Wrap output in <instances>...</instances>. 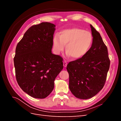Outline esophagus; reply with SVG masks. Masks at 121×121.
I'll list each match as a JSON object with an SVG mask.
<instances>
[{
  "label": "esophagus",
  "mask_w": 121,
  "mask_h": 121,
  "mask_svg": "<svg viewBox=\"0 0 121 121\" xmlns=\"http://www.w3.org/2000/svg\"><path fill=\"white\" fill-rule=\"evenodd\" d=\"M67 65V63L65 61H64V67H66Z\"/></svg>",
  "instance_id": "1"
}]
</instances>
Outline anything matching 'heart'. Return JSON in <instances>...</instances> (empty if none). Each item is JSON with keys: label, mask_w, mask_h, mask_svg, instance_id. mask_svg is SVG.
I'll list each match as a JSON object with an SVG mask.
<instances>
[{"label": "heart", "mask_w": 121, "mask_h": 121, "mask_svg": "<svg viewBox=\"0 0 121 121\" xmlns=\"http://www.w3.org/2000/svg\"><path fill=\"white\" fill-rule=\"evenodd\" d=\"M93 41L92 34L79 28L65 29L60 35H54L53 46L55 52L59 54L65 47V51L73 59H79L85 56Z\"/></svg>", "instance_id": "1"}]
</instances>
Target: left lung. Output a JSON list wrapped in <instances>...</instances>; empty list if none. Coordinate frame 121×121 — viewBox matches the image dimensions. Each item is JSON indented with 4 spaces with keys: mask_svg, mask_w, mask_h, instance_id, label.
<instances>
[{
    "mask_svg": "<svg viewBox=\"0 0 121 121\" xmlns=\"http://www.w3.org/2000/svg\"><path fill=\"white\" fill-rule=\"evenodd\" d=\"M93 36L92 46L85 56L70 61L67 66L69 88L74 95L87 99L103 88L110 65L108 48L101 36L90 25Z\"/></svg>",
    "mask_w": 121,
    "mask_h": 121,
    "instance_id": "obj_1",
    "label": "left lung"
}]
</instances>
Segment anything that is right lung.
<instances>
[{
    "mask_svg": "<svg viewBox=\"0 0 121 121\" xmlns=\"http://www.w3.org/2000/svg\"><path fill=\"white\" fill-rule=\"evenodd\" d=\"M54 24L43 22L25 32L13 58L17 81L21 88L35 98H45L54 88V81L63 69V58L52 52Z\"/></svg>",
    "mask_w": 121,
    "mask_h": 121,
    "instance_id": "right-lung-1",
    "label": "right lung"
}]
</instances>
